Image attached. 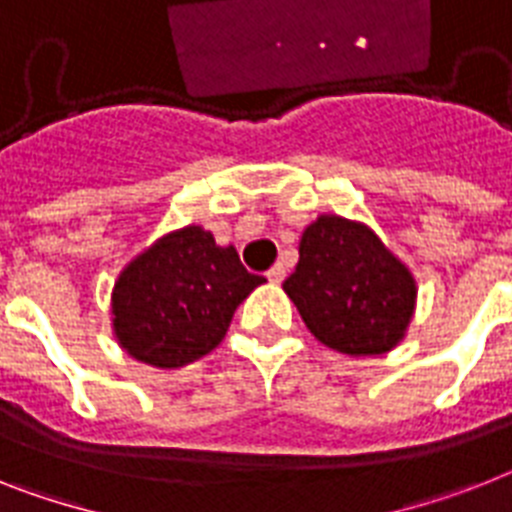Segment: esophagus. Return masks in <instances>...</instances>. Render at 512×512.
I'll return each mask as SVG.
<instances>
[{
    "mask_svg": "<svg viewBox=\"0 0 512 512\" xmlns=\"http://www.w3.org/2000/svg\"><path fill=\"white\" fill-rule=\"evenodd\" d=\"M283 278H286V268H283L281 263H276V265H273V268L268 270V281L270 283H281Z\"/></svg>",
    "mask_w": 512,
    "mask_h": 512,
    "instance_id": "1",
    "label": "esophagus"
}]
</instances>
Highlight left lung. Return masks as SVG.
<instances>
[{
	"mask_svg": "<svg viewBox=\"0 0 512 512\" xmlns=\"http://www.w3.org/2000/svg\"><path fill=\"white\" fill-rule=\"evenodd\" d=\"M283 289L312 336L351 356L385 354L414 315V278L367 226L320 216L302 234Z\"/></svg>",
	"mask_w": 512,
	"mask_h": 512,
	"instance_id": "left-lung-1",
	"label": "left lung"
}]
</instances>
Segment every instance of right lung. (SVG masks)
<instances>
[{
	"label": "right lung",
	"mask_w": 512,
	"mask_h": 512,
	"mask_svg": "<svg viewBox=\"0 0 512 512\" xmlns=\"http://www.w3.org/2000/svg\"><path fill=\"white\" fill-rule=\"evenodd\" d=\"M234 247L187 226L132 260L114 286V330L122 349L153 367H184L223 341L236 307L263 283Z\"/></svg>",
	"instance_id": "obj_1"
}]
</instances>
